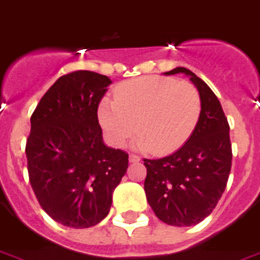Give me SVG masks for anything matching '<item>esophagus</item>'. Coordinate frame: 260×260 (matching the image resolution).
Instances as JSON below:
<instances>
[{"instance_id":"obj_1","label":"esophagus","mask_w":260,"mask_h":260,"mask_svg":"<svg viewBox=\"0 0 260 260\" xmlns=\"http://www.w3.org/2000/svg\"><path fill=\"white\" fill-rule=\"evenodd\" d=\"M140 161V157L136 155H129V163H139Z\"/></svg>"}]
</instances>
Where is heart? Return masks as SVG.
<instances>
[{"label": "heart", "mask_w": 260, "mask_h": 260, "mask_svg": "<svg viewBox=\"0 0 260 260\" xmlns=\"http://www.w3.org/2000/svg\"><path fill=\"white\" fill-rule=\"evenodd\" d=\"M200 111L199 90L191 82L144 76L121 82L113 101H101L97 117L112 145H125L136 129L137 149L168 155L188 140Z\"/></svg>", "instance_id": "heart-1"}]
</instances>
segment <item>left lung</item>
Here are the masks:
<instances>
[{
	"mask_svg": "<svg viewBox=\"0 0 260 260\" xmlns=\"http://www.w3.org/2000/svg\"><path fill=\"white\" fill-rule=\"evenodd\" d=\"M184 73L198 88L202 111L195 129L181 148L161 159H144V191L161 221L176 227L198 224L214 211L227 185L233 149L230 125L218 97L189 69L179 67L164 75Z\"/></svg>",
	"mask_w": 260,
	"mask_h": 260,
	"instance_id": "8db88e82",
	"label": "left lung"
}]
</instances>
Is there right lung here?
Segmentation results:
<instances>
[{
  "instance_id": "obj_1",
  "label": "right lung",
  "mask_w": 260,
  "mask_h": 260,
  "mask_svg": "<svg viewBox=\"0 0 260 260\" xmlns=\"http://www.w3.org/2000/svg\"><path fill=\"white\" fill-rule=\"evenodd\" d=\"M111 80L76 71L50 86L30 117L27 174L40 206L72 229L96 225L128 168V153L107 147L97 108Z\"/></svg>"
}]
</instances>
